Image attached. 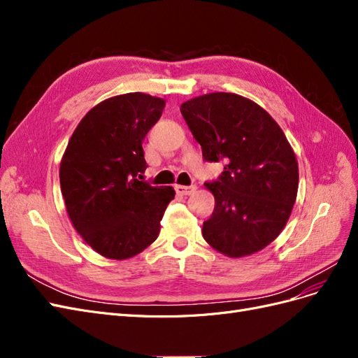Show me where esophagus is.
I'll return each mask as SVG.
<instances>
[{
  "instance_id": "1",
  "label": "esophagus",
  "mask_w": 358,
  "mask_h": 358,
  "mask_svg": "<svg viewBox=\"0 0 358 358\" xmlns=\"http://www.w3.org/2000/svg\"><path fill=\"white\" fill-rule=\"evenodd\" d=\"M176 192L179 196H191V194L197 189L196 185H191V187H185V185H176L175 187Z\"/></svg>"
}]
</instances>
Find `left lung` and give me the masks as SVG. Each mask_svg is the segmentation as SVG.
Returning a JSON list of instances; mask_svg holds the SVG:
<instances>
[{
    "label": "left lung",
    "mask_w": 358,
    "mask_h": 358,
    "mask_svg": "<svg viewBox=\"0 0 358 358\" xmlns=\"http://www.w3.org/2000/svg\"><path fill=\"white\" fill-rule=\"evenodd\" d=\"M203 158L224 161L222 175L206 182L215 209L203 237L216 251L241 258L272 243L289 218L299 188L296 154L263 107L231 92H212L180 106Z\"/></svg>",
    "instance_id": "left-lung-1"
}]
</instances>
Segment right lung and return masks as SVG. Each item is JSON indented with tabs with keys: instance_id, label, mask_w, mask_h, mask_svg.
<instances>
[{
	"instance_id": "1",
	"label": "right lung",
	"mask_w": 358,
	"mask_h": 358,
	"mask_svg": "<svg viewBox=\"0 0 358 358\" xmlns=\"http://www.w3.org/2000/svg\"><path fill=\"white\" fill-rule=\"evenodd\" d=\"M166 101L143 92L112 96L83 116L59 166L61 192L73 227L95 252L131 258L155 242L175 199L171 187H152L142 143Z\"/></svg>"
}]
</instances>
